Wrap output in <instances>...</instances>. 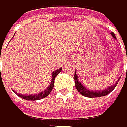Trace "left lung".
<instances>
[{
    "mask_svg": "<svg viewBox=\"0 0 127 127\" xmlns=\"http://www.w3.org/2000/svg\"><path fill=\"white\" fill-rule=\"evenodd\" d=\"M111 36L117 39L114 34L113 32L111 33ZM121 78V77H120ZM120 78L118 79V80L117 81V82L108 87L107 89L104 90H100V91H93V90H90L88 89H87V87H85L82 84H81L80 81L78 80V77H77V74L76 73V71L74 72V83H75V87H76V89L77 90V91L81 94V95H83L86 97H89V98H95V97H101V96H105L106 95H108V93H110L112 90H114V89L116 87V86L117 85V84H118V81L120 80Z\"/></svg>",
    "mask_w": 127,
    "mask_h": 127,
    "instance_id": "left-lung-1",
    "label": "left lung"
}]
</instances>
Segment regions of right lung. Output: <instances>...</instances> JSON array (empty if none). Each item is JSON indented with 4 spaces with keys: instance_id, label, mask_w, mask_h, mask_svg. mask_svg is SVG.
I'll list each match as a JSON object with an SVG mask.
<instances>
[{
    "instance_id": "add662e5",
    "label": "right lung",
    "mask_w": 127,
    "mask_h": 127,
    "mask_svg": "<svg viewBox=\"0 0 127 127\" xmlns=\"http://www.w3.org/2000/svg\"><path fill=\"white\" fill-rule=\"evenodd\" d=\"M62 68H59V69H57L56 71H54L53 72V74H52V80H51V83L50 84V86L45 90L44 91L38 93V94H34V95H22V94H20L19 93H16V91L13 90V92L17 95H19V97L25 99V100H31V101H36V100H39V99H41V98H43L45 97H47L52 91L53 90V87L54 86V80H55V78L58 75L59 73L61 72Z\"/></svg>"
}]
</instances>
